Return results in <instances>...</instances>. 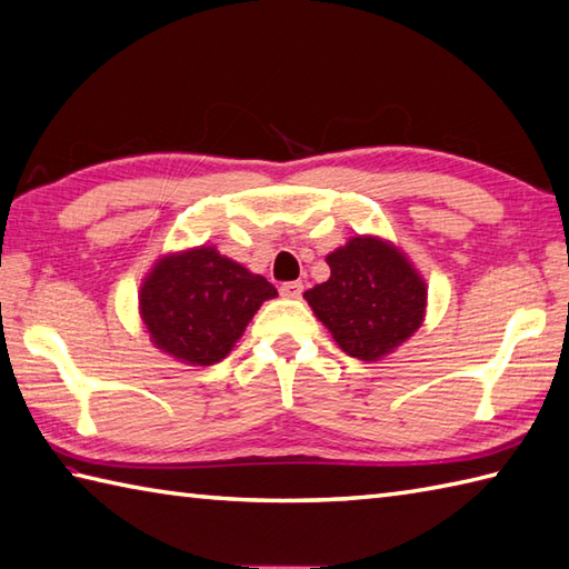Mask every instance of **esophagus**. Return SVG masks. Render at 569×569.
<instances>
[{"mask_svg":"<svg viewBox=\"0 0 569 569\" xmlns=\"http://www.w3.org/2000/svg\"><path fill=\"white\" fill-rule=\"evenodd\" d=\"M300 293H303V283H300V281H288V283L281 286L283 298H300Z\"/></svg>","mask_w":569,"mask_h":569,"instance_id":"34e87169","label":"esophagus"}]
</instances>
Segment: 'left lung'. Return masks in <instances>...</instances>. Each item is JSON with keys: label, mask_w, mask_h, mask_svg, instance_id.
<instances>
[{"label": "left lung", "mask_w": 569, "mask_h": 569, "mask_svg": "<svg viewBox=\"0 0 569 569\" xmlns=\"http://www.w3.org/2000/svg\"><path fill=\"white\" fill-rule=\"evenodd\" d=\"M326 261L330 278L303 298L350 358L382 360L421 328L427 281L397 243L358 233Z\"/></svg>", "instance_id": "1"}]
</instances>
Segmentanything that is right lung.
I'll return each mask as SVG.
<instances>
[{
    "instance_id": "1",
    "label": "right lung",
    "mask_w": 569,
    "mask_h": 569,
    "mask_svg": "<svg viewBox=\"0 0 569 569\" xmlns=\"http://www.w3.org/2000/svg\"><path fill=\"white\" fill-rule=\"evenodd\" d=\"M276 296L263 276L202 243L162 253L142 278L138 308L154 348L207 367L227 358L263 300Z\"/></svg>"
}]
</instances>
